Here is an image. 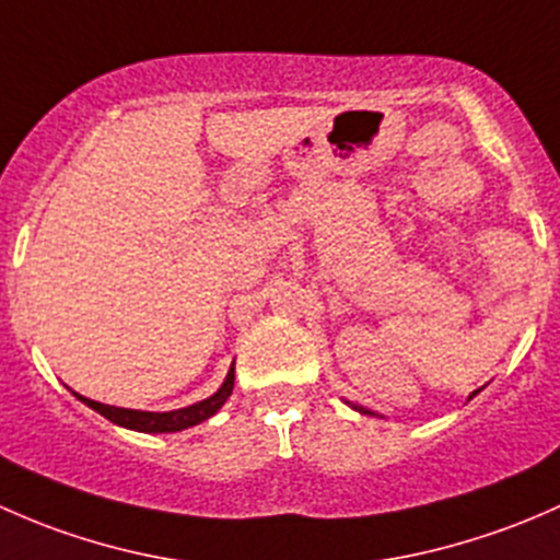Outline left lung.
Listing matches in <instances>:
<instances>
[{
  "mask_svg": "<svg viewBox=\"0 0 560 560\" xmlns=\"http://www.w3.org/2000/svg\"><path fill=\"white\" fill-rule=\"evenodd\" d=\"M471 396H477V390H475V394H471ZM471 396H469V399H471ZM355 409H359V412H364V415H374L372 409H366V407H355Z\"/></svg>",
  "mask_w": 560,
  "mask_h": 560,
  "instance_id": "1",
  "label": "left lung"
}]
</instances>
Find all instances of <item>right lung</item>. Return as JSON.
<instances>
[{"instance_id": "obj_1", "label": "right lung", "mask_w": 560, "mask_h": 560, "mask_svg": "<svg viewBox=\"0 0 560 560\" xmlns=\"http://www.w3.org/2000/svg\"><path fill=\"white\" fill-rule=\"evenodd\" d=\"M234 390V364L229 369L226 380H223L221 388L205 401H196L191 407H183V409H172V412H142V409H126V407H109L102 405V401L94 399H85V396H78L83 405H89L91 409H96L100 415H105L107 420H113L115 425H124V429L131 431H145V434H172V431H183V429H191V425L201 423V420L212 418L226 399L232 396Z\"/></svg>"}]
</instances>
